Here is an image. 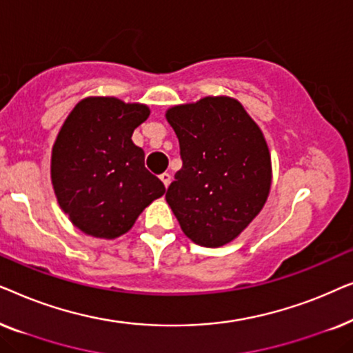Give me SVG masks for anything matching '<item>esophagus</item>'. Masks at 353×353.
I'll return each mask as SVG.
<instances>
[{"instance_id": "esophagus-1", "label": "esophagus", "mask_w": 353, "mask_h": 353, "mask_svg": "<svg viewBox=\"0 0 353 353\" xmlns=\"http://www.w3.org/2000/svg\"><path fill=\"white\" fill-rule=\"evenodd\" d=\"M161 180H162V183H163V186L168 188V185H170V181H172V175H170V173H167V172L162 173Z\"/></svg>"}]
</instances>
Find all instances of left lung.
<instances>
[{"label":"left lung","mask_w":353,"mask_h":353,"mask_svg":"<svg viewBox=\"0 0 353 353\" xmlns=\"http://www.w3.org/2000/svg\"><path fill=\"white\" fill-rule=\"evenodd\" d=\"M165 115L183 162L165 199L192 243L220 248L267 201L272 185L267 143L241 103L226 96L175 105Z\"/></svg>","instance_id":"8db88e82"}]
</instances>
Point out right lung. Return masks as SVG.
I'll return each mask as SVG.
<instances>
[{"instance_id": "1", "label": "right lung", "mask_w": 353, "mask_h": 353, "mask_svg": "<svg viewBox=\"0 0 353 353\" xmlns=\"http://www.w3.org/2000/svg\"><path fill=\"white\" fill-rule=\"evenodd\" d=\"M148 117V105L86 98L62 125L52 146L51 180L61 209L83 233L117 238L165 192L132 141Z\"/></svg>"}]
</instances>
